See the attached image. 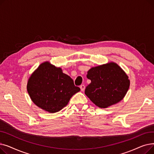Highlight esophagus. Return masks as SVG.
Segmentation results:
<instances>
[{
    "instance_id": "1",
    "label": "esophagus",
    "mask_w": 154,
    "mask_h": 154,
    "mask_svg": "<svg viewBox=\"0 0 154 154\" xmlns=\"http://www.w3.org/2000/svg\"><path fill=\"white\" fill-rule=\"evenodd\" d=\"M80 90H81L82 91H84L85 90V85H81L80 86Z\"/></svg>"
}]
</instances>
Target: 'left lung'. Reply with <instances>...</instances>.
I'll use <instances>...</instances> for the list:
<instances>
[{
	"instance_id": "left-lung-1",
	"label": "left lung",
	"mask_w": 154,
	"mask_h": 154,
	"mask_svg": "<svg viewBox=\"0 0 154 154\" xmlns=\"http://www.w3.org/2000/svg\"><path fill=\"white\" fill-rule=\"evenodd\" d=\"M91 83L85 94L97 107L107 108L122 100L130 87V80L118 64L110 62L87 72Z\"/></svg>"
}]
</instances>
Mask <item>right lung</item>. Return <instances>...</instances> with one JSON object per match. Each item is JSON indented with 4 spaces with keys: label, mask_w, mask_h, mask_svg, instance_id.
<instances>
[{
    "label": "right lung",
    "mask_w": 154,
    "mask_h": 154,
    "mask_svg": "<svg viewBox=\"0 0 154 154\" xmlns=\"http://www.w3.org/2000/svg\"><path fill=\"white\" fill-rule=\"evenodd\" d=\"M30 97L37 107L49 113L57 112L68 104L80 88L68 75L46 61L30 76L27 85Z\"/></svg>",
    "instance_id": "right-lung-1"
}]
</instances>
